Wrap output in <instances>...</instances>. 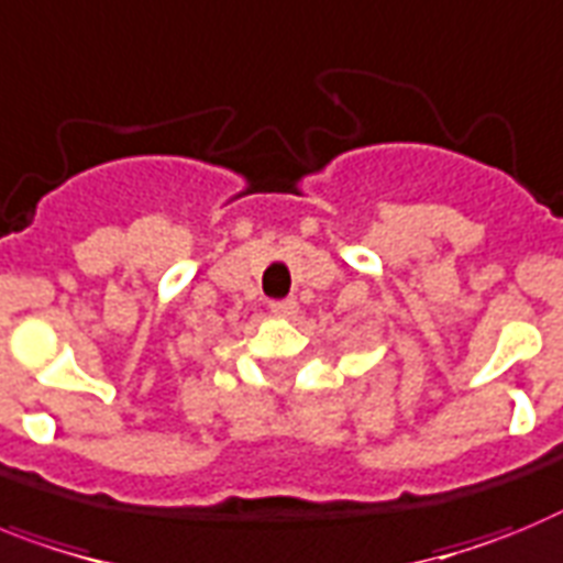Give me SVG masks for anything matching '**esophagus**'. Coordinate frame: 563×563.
Here are the masks:
<instances>
[{
	"mask_svg": "<svg viewBox=\"0 0 563 563\" xmlns=\"http://www.w3.org/2000/svg\"><path fill=\"white\" fill-rule=\"evenodd\" d=\"M272 314L277 317H295L297 314V302L295 300H272L268 302Z\"/></svg>",
	"mask_w": 563,
	"mask_h": 563,
	"instance_id": "1",
	"label": "esophagus"
}]
</instances>
